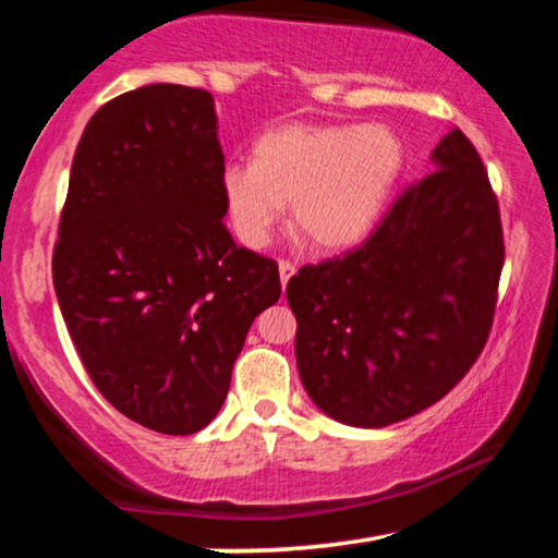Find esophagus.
Listing matches in <instances>:
<instances>
[{"label": "esophagus", "mask_w": 558, "mask_h": 558, "mask_svg": "<svg viewBox=\"0 0 558 558\" xmlns=\"http://www.w3.org/2000/svg\"><path fill=\"white\" fill-rule=\"evenodd\" d=\"M278 270H280V286H282V290H286V286H288V280L295 276V266H292L290 260H280L278 263Z\"/></svg>", "instance_id": "obj_1"}]
</instances>
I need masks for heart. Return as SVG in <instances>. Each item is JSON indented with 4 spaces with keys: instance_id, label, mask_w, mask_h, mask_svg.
<instances>
[{
    "instance_id": "b5f03b06",
    "label": "heart",
    "mask_w": 558,
    "mask_h": 558,
    "mask_svg": "<svg viewBox=\"0 0 558 558\" xmlns=\"http://www.w3.org/2000/svg\"><path fill=\"white\" fill-rule=\"evenodd\" d=\"M405 149L386 125L290 122L256 140L251 162H229L219 186L243 245L263 248L286 204L290 226L317 251H347L379 223L403 174Z\"/></svg>"
}]
</instances>
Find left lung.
I'll list each match as a JSON object with an SVG mask.
<instances>
[{
  "mask_svg": "<svg viewBox=\"0 0 558 558\" xmlns=\"http://www.w3.org/2000/svg\"><path fill=\"white\" fill-rule=\"evenodd\" d=\"M356 251L288 282L295 356L329 418L384 428L440 401L483 352L505 266L483 159L456 128Z\"/></svg>",
  "mask_w": 558,
  "mask_h": 558,
  "instance_id": "1",
  "label": "left lung"
}]
</instances>
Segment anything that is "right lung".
<instances>
[{
    "mask_svg": "<svg viewBox=\"0 0 558 558\" xmlns=\"http://www.w3.org/2000/svg\"><path fill=\"white\" fill-rule=\"evenodd\" d=\"M209 90L155 83L106 102L75 149L53 288L96 389L149 430L214 421L278 263L223 223Z\"/></svg>",
    "mask_w": 558,
    "mask_h": 558,
    "instance_id": "1",
    "label": "right lung"
}]
</instances>
